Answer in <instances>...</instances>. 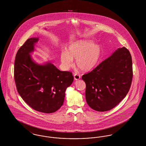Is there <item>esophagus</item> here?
<instances>
[{
    "label": "esophagus",
    "mask_w": 146,
    "mask_h": 146,
    "mask_svg": "<svg viewBox=\"0 0 146 146\" xmlns=\"http://www.w3.org/2000/svg\"><path fill=\"white\" fill-rule=\"evenodd\" d=\"M80 78V76L79 75H78L77 74H74V80H79Z\"/></svg>",
    "instance_id": "esophagus-1"
}]
</instances>
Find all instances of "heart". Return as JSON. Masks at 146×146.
<instances>
[{
    "instance_id": "1",
    "label": "heart",
    "mask_w": 146,
    "mask_h": 146,
    "mask_svg": "<svg viewBox=\"0 0 146 146\" xmlns=\"http://www.w3.org/2000/svg\"><path fill=\"white\" fill-rule=\"evenodd\" d=\"M102 54L101 46L90 40H78L70 44L60 54V61L64 70H68L76 60V66L84 72L94 68Z\"/></svg>"
}]
</instances>
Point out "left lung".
Returning a JSON list of instances; mask_svg holds the SVG:
<instances>
[{
	"mask_svg": "<svg viewBox=\"0 0 146 146\" xmlns=\"http://www.w3.org/2000/svg\"><path fill=\"white\" fill-rule=\"evenodd\" d=\"M85 98L98 111L111 110L119 104L130 90L132 79L131 56L125 47L117 49L91 72L84 74Z\"/></svg>",
	"mask_w": 146,
	"mask_h": 146,
	"instance_id": "1",
	"label": "left lung"
}]
</instances>
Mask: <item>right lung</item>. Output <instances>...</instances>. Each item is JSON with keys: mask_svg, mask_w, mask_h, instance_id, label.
Returning a JSON list of instances; mask_svg holds the SVG:
<instances>
[{"mask_svg": "<svg viewBox=\"0 0 146 146\" xmlns=\"http://www.w3.org/2000/svg\"><path fill=\"white\" fill-rule=\"evenodd\" d=\"M39 38L27 39L15 57L14 78L19 94L36 111L51 113L62 106L65 91L73 82L72 73L60 71L49 61L36 62L31 54Z\"/></svg>", "mask_w": 146, "mask_h": 146, "instance_id": "right-lung-1", "label": "right lung"}]
</instances>
